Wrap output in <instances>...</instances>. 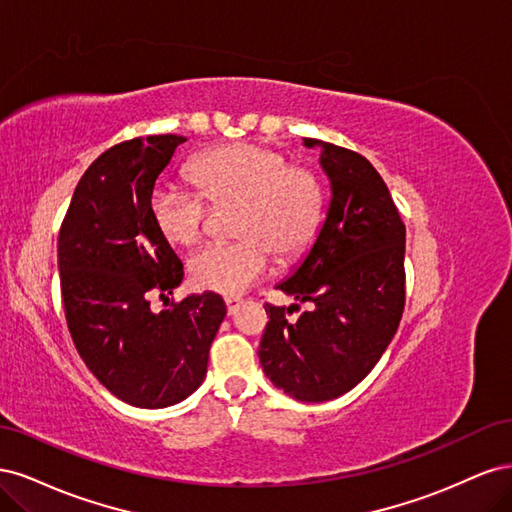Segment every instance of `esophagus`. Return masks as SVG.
Instances as JSON below:
<instances>
[{"label":"esophagus","mask_w":512,"mask_h":512,"mask_svg":"<svg viewBox=\"0 0 512 512\" xmlns=\"http://www.w3.org/2000/svg\"><path fill=\"white\" fill-rule=\"evenodd\" d=\"M226 301V309H228V316H235L237 314V309H239V305L243 303L239 297H226L224 299Z\"/></svg>","instance_id":"34e87169"}]
</instances>
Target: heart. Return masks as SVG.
Instances as JSON below:
<instances>
[{"label":"heart","instance_id":"heart-1","mask_svg":"<svg viewBox=\"0 0 512 512\" xmlns=\"http://www.w3.org/2000/svg\"><path fill=\"white\" fill-rule=\"evenodd\" d=\"M193 188L162 183L151 196V218L164 241L190 247L207 226V200L213 207L237 205V241L209 243L188 260L196 288L226 294L245 292L277 262H290L309 250L327 211V190L318 170L288 164L280 149L258 143H232L211 149L190 166Z\"/></svg>","mask_w":512,"mask_h":512}]
</instances>
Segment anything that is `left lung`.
Returning a JSON list of instances; mask_svg holds the SVG:
<instances>
[{"label":"left lung","instance_id":"8db88e82","mask_svg":"<svg viewBox=\"0 0 512 512\" xmlns=\"http://www.w3.org/2000/svg\"><path fill=\"white\" fill-rule=\"evenodd\" d=\"M303 145L320 147L331 200L314 245L277 290L309 309L288 320L286 307L267 303L258 356L277 389L316 404L354 389L391 344L406 303V226L361 153L316 138Z\"/></svg>","mask_w":512,"mask_h":512}]
</instances>
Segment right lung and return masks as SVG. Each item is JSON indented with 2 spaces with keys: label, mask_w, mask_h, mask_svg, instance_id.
Returning <instances> with one entry per match:
<instances>
[{
  "label": "right lung",
  "mask_w": 512,
  "mask_h": 512,
  "mask_svg": "<svg viewBox=\"0 0 512 512\" xmlns=\"http://www.w3.org/2000/svg\"><path fill=\"white\" fill-rule=\"evenodd\" d=\"M185 143L177 134L132 138L104 151L72 194L59 230L61 297L72 342L108 391L158 410L190 397L207 376L226 316L220 294H190L160 314L151 294L183 280V265L151 218L162 170Z\"/></svg>",
  "instance_id": "right-lung-1"
}]
</instances>
